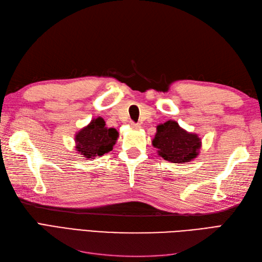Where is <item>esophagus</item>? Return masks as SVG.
Listing matches in <instances>:
<instances>
[{
  "instance_id": "1",
  "label": "esophagus",
  "mask_w": 262,
  "mask_h": 262,
  "mask_svg": "<svg viewBox=\"0 0 262 262\" xmlns=\"http://www.w3.org/2000/svg\"><path fill=\"white\" fill-rule=\"evenodd\" d=\"M131 128L133 129H140L141 128V124L140 123H136V122H131Z\"/></svg>"
}]
</instances>
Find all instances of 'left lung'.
<instances>
[{
	"label": "left lung",
	"mask_w": 262,
	"mask_h": 262,
	"mask_svg": "<svg viewBox=\"0 0 262 262\" xmlns=\"http://www.w3.org/2000/svg\"><path fill=\"white\" fill-rule=\"evenodd\" d=\"M200 139L196 134L181 129L176 121H167L157 125L153 145L158 153L170 163H186L198 155Z\"/></svg>",
	"instance_id": "left-lung-1"
}]
</instances>
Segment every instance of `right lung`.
Segmentation results:
<instances>
[{"label": "right lung", "instance_id": "add662e5", "mask_svg": "<svg viewBox=\"0 0 262 262\" xmlns=\"http://www.w3.org/2000/svg\"><path fill=\"white\" fill-rule=\"evenodd\" d=\"M118 132L114 128H107L104 119H94L75 136L78 153L86 158L101 156L110 152L116 144Z\"/></svg>", "mask_w": 262, "mask_h": 262}]
</instances>
